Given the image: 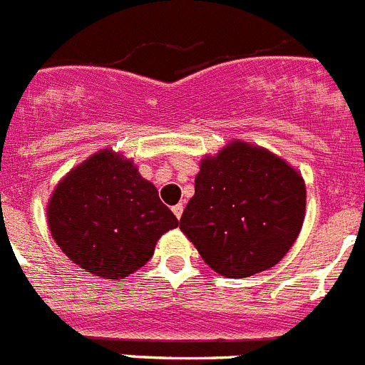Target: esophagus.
I'll list each match as a JSON object with an SVG mask.
<instances>
[{
  "label": "esophagus",
  "instance_id": "1",
  "mask_svg": "<svg viewBox=\"0 0 365 365\" xmlns=\"http://www.w3.org/2000/svg\"><path fill=\"white\" fill-rule=\"evenodd\" d=\"M171 210H173V214H175V216H177V220H180V216H182V210H185V207H182V203H179V205H175V207L171 208Z\"/></svg>",
  "mask_w": 365,
  "mask_h": 365
}]
</instances>
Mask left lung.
Returning a JSON list of instances; mask_svg holds the SVG:
<instances>
[{
    "instance_id": "1",
    "label": "left lung",
    "mask_w": 365,
    "mask_h": 365,
    "mask_svg": "<svg viewBox=\"0 0 365 365\" xmlns=\"http://www.w3.org/2000/svg\"><path fill=\"white\" fill-rule=\"evenodd\" d=\"M307 188L288 162L235 140L205 157L180 230L223 277H249L280 262L304 220Z\"/></svg>"
}]
</instances>
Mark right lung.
Returning a JSON list of instances; mask_svg holds the SVG:
<instances>
[{"label":"right lung","mask_w":365,"mask_h":365,"mask_svg":"<svg viewBox=\"0 0 365 365\" xmlns=\"http://www.w3.org/2000/svg\"><path fill=\"white\" fill-rule=\"evenodd\" d=\"M48 225L71 262L98 277L123 279L148 262L157 240L179 220L133 160L103 149L58 182Z\"/></svg>","instance_id":"1"}]
</instances>
